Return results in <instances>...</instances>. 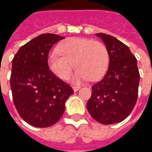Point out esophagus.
<instances>
[{"label": "esophagus", "instance_id": "esophagus-1", "mask_svg": "<svg viewBox=\"0 0 152 152\" xmlns=\"http://www.w3.org/2000/svg\"><path fill=\"white\" fill-rule=\"evenodd\" d=\"M80 88H81V87H80V86H72L73 90H74L75 92H77V90H79Z\"/></svg>", "mask_w": 152, "mask_h": 152}]
</instances>
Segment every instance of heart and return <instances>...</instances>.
Listing matches in <instances>:
<instances>
[{"instance_id":"b5f03b06","label":"heart","mask_w":152,"mask_h":152,"mask_svg":"<svg viewBox=\"0 0 152 152\" xmlns=\"http://www.w3.org/2000/svg\"><path fill=\"white\" fill-rule=\"evenodd\" d=\"M109 54L99 41L86 38H70L63 41L48 55L50 70L63 80L67 79L75 65L78 66L72 77L76 83L97 80L104 75L109 66Z\"/></svg>"}]
</instances>
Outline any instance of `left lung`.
<instances>
[{
    "label": "left lung",
    "instance_id": "obj_1",
    "mask_svg": "<svg viewBox=\"0 0 152 152\" xmlns=\"http://www.w3.org/2000/svg\"><path fill=\"white\" fill-rule=\"evenodd\" d=\"M109 54L106 75L92 86L86 107L95 121L112 124L129 116L137 101L140 82L137 61L128 46L107 34L97 33Z\"/></svg>",
    "mask_w": 152,
    "mask_h": 152
}]
</instances>
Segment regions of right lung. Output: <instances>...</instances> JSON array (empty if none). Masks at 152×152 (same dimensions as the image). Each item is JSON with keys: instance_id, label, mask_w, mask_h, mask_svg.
<instances>
[{"instance_id": "add662e5", "label": "right lung", "mask_w": 152, "mask_h": 152, "mask_svg": "<svg viewBox=\"0 0 152 152\" xmlns=\"http://www.w3.org/2000/svg\"><path fill=\"white\" fill-rule=\"evenodd\" d=\"M63 39L55 34H42L22 46L12 61L14 104L23 121L32 126L48 128L58 122L74 93L48 66L50 48Z\"/></svg>"}]
</instances>
